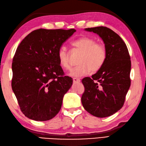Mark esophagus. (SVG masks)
Instances as JSON below:
<instances>
[{
  "mask_svg": "<svg viewBox=\"0 0 146 146\" xmlns=\"http://www.w3.org/2000/svg\"><path fill=\"white\" fill-rule=\"evenodd\" d=\"M73 82L74 84H77V83H79L80 82V78H73Z\"/></svg>",
  "mask_w": 146,
  "mask_h": 146,
  "instance_id": "esophagus-1",
  "label": "esophagus"
}]
</instances>
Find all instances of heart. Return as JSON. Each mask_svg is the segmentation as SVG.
<instances>
[{
    "instance_id": "heart-1",
    "label": "heart",
    "mask_w": 146,
    "mask_h": 146,
    "mask_svg": "<svg viewBox=\"0 0 146 146\" xmlns=\"http://www.w3.org/2000/svg\"><path fill=\"white\" fill-rule=\"evenodd\" d=\"M73 46L82 54L78 59V63L69 75L73 77H80L89 74L91 70L96 72L103 66L107 58L106 47L98 44L94 38L83 37L73 42ZM58 58L60 66L64 69H70L68 49L65 46H61L58 53Z\"/></svg>"
}]
</instances>
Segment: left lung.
Returning <instances> with one entry per match:
<instances>
[{
	"label": "left lung",
	"mask_w": 146,
	"mask_h": 146,
	"mask_svg": "<svg viewBox=\"0 0 146 146\" xmlns=\"http://www.w3.org/2000/svg\"><path fill=\"white\" fill-rule=\"evenodd\" d=\"M85 31L101 37L107 51V58L95 74L82 79L85 92L82 103L86 111L94 116H111L122 108L130 87V56L125 43L111 29L99 26L85 28Z\"/></svg>",
	"instance_id": "obj_1"
}]
</instances>
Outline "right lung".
Returning a JSON list of instances; mask_svg holds the SVG:
<instances>
[{"label": "right lung", "mask_w": 146, "mask_h": 146, "mask_svg": "<svg viewBox=\"0 0 146 146\" xmlns=\"http://www.w3.org/2000/svg\"><path fill=\"white\" fill-rule=\"evenodd\" d=\"M76 30H35L23 39L12 62L11 87L25 115L49 120L60 111L62 99L72 85L64 76L58 53Z\"/></svg>", "instance_id": "right-lung-1"}]
</instances>
